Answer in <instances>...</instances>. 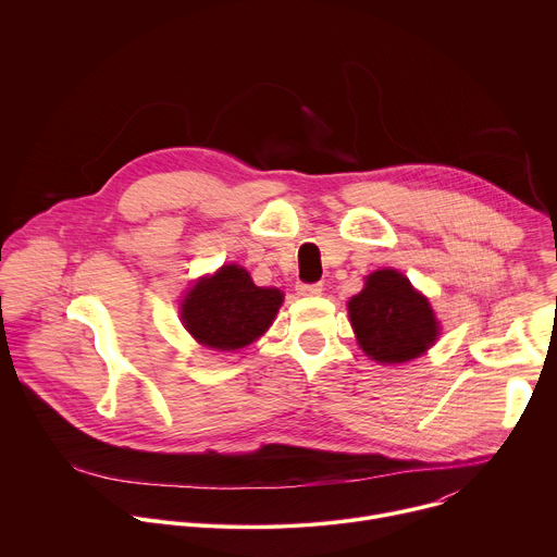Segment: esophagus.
<instances>
[{
	"instance_id": "esophagus-1",
	"label": "esophagus",
	"mask_w": 557,
	"mask_h": 557,
	"mask_svg": "<svg viewBox=\"0 0 557 557\" xmlns=\"http://www.w3.org/2000/svg\"><path fill=\"white\" fill-rule=\"evenodd\" d=\"M296 292L300 296H320L322 294V285L320 283H298Z\"/></svg>"
}]
</instances>
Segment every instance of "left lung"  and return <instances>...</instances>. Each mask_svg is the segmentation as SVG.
Here are the masks:
<instances>
[{"instance_id":"8db88e82","label":"left lung","mask_w":557,"mask_h":557,"mask_svg":"<svg viewBox=\"0 0 557 557\" xmlns=\"http://www.w3.org/2000/svg\"><path fill=\"white\" fill-rule=\"evenodd\" d=\"M349 318L364 354L382 364L408 362L438 336L430 302L397 270L373 272L349 300Z\"/></svg>"}]
</instances>
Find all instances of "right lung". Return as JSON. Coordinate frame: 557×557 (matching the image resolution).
<instances>
[{"instance_id":"1","label":"right lung","mask_w":557,"mask_h":557,"mask_svg":"<svg viewBox=\"0 0 557 557\" xmlns=\"http://www.w3.org/2000/svg\"><path fill=\"white\" fill-rule=\"evenodd\" d=\"M281 302V289L257 287L244 268L224 265L190 287L182 322L199 345L235 351L263 336Z\"/></svg>"}]
</instances>
